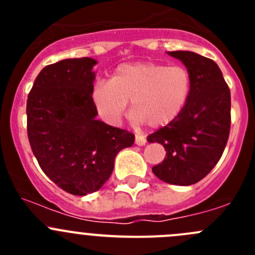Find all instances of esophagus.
<instances>
[{"instance_id":"obj_1","label":"esophagus","mask_w":255,"mask_h":255,"mask_svg":"<svg viewBox=\"0 0 255 255\" xmlns=\"http://www.w3.org/2000/svg\"><path fill=\"white\" fill-rule=\"evenodd\" d=\"M146 143V139L144 137H142V135H135V144L137 145H144V144Z\"/></svg>"}]
</instances>
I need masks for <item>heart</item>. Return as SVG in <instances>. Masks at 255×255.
I'll list each match as a JSON object with an SVG mask.
<instances>
[{"mask_svg": "<svg viewBox=\"0 0 255 255\" xmlns=\"http://www.w3.org/2000/svg\"><path fill=\"white\" fill-rule=\"evenodd\" d=\"M192 91V76L185 66L156 61L122 64L111 80H100L92 89V102L106 123H120L130 101L132 122L161 128L181 115Z\"/></svg>", "mask_w": 255, "mask_h": 255, "instance_id": "b5f03b06", "label": "heart"}]
</instances>
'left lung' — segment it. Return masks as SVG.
Returning a JSON list of instances; mask_svg holds the SVG:
<instances>
[{"label":"left lung","mask_w":255,"mask_h":255,"mask_svg":"<svg viewBox=\"0 0 255 255\" xmlns=\"http://www.w3.org/2000/svg\"><path fill=\"white\" fill-rule=\"evenodd\" d=\"M192 76L186 107L170 125L148 135L160 143L166 156L153 166L156 177L171 185L196 184L215 168L227 144L231 128V92L217 64L187 50L168 51Z\"/></svg>","instance_id":"left-lung-1"}]
</instances>
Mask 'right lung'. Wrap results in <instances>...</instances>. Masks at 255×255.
Returning <instances> with one entry per match:
<instances>
[{
    "label": "right lung",
    "instance_id": "right-lung-1",
    "mask_svg": "<svg viewBox=\"0 0 255 255\" xmlns=\"http://www.w3.org/2000/svg\"><path fill=\"white\" fill-rule=\"evenodd\" d=\"M96 64L79 58L45 66L27 100L33 154L51 181L78 196L101 189L118 151L134 143V134L96 120L91 96Z\"/></svg>",
    "mask_w": 255,
    "mask_h": 255
}]
</instances>
